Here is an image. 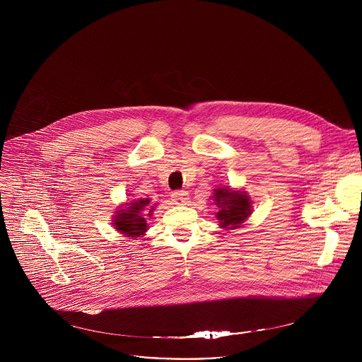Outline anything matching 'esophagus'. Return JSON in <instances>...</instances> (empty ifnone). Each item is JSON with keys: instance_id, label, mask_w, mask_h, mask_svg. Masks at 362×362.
I'll list each match as a JSON object with an SVG mask.
<instances>
[{"instance_id": "esophagus-1", "label": "esophagus", "mask_w": 362, "mask_h": 362, "mask_svg": "<svg viewBox=\"0 0 362 362\" xmlns=\"http://www.w3.org/2000/svg\"><path fill=\"white\" fill-rule=\"evenodd\" d=\"M172 200L175 203H186L189 200V193L185 190H179V192H173L172 194Z\"/></svg>"}]
</instances>
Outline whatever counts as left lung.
Listing matches in <instances>:
<instances>
[{
	"label": "left lung",
	"mask_w": 362,
	"mask_h": 362,
	"mask_svg": "<svg viewBox=\"0 0 362 362\" xmlns=\"http://www.w3.org/2000/svg\"><path fill=\"white\" fill-rule=\"evenodd\" d=\"M211 197L218 206L215 215L222 229L233 230L240 228L252 214V200L243 190L222 186L215 189Z\"/></svg>",
	"instance_id": "1"
}]
</instances>
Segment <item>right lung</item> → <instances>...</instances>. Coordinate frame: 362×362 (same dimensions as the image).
Here are the masks:
<instances>
[{"label":"right lung","instance_id":"right-lung-1","mask_svg":"<svg viewBox=\"0 0 362 362\" xmlns=\"http://www.w3.org/2000/svg\"><path fill=\"white\" fill-rule=\"evenodd\" d=\"M154 208L156 206L150 203V197L134 199L130 203L119 206V209H116L112 216V225L126 238H140L148 229L147 222L153 216Z\"/></svg>","mask_w":362,"mask_h":362}]
</instances>
